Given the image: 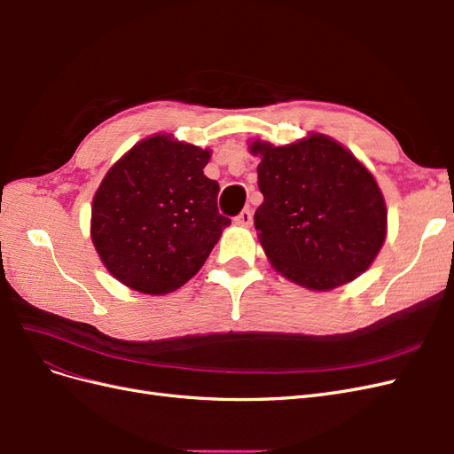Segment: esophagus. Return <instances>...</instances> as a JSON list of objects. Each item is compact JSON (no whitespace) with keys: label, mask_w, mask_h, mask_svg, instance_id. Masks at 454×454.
Returning a JSON list of instances; mask_svg holds the SVG:
<instances>
[{"label":"esophagus","mask_w":454,"mask_h":454,"mask_svg":"<svg viewBox=\"0 0 454 454\" xmlns=\"http://www.w3.org/2000/svg\"><path fill=\"white\" fill-rule=\"evenodd\" d=\"M235 223L242 225V227H250L252 225V210H242L237 217H235Z\"/></svg>","instance_id":"1"}]
</instances>
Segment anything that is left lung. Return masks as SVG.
<instances>
[{
  "mask_svg": "<svg viewBox=\"0 0 454 454\" xmlns=\"http://www.w3.org/2000/svg\"><path fill=\"white\" fill-rule=\"evenodd\" d=\"M263 202L254 223L274 270L314 292L358 278L387 240L388 212L365 164L320 132L287 145L254 140Z\"/></svg>",
  "mask_w": 454,
  "mask_h": 454,
  "instance_id": "1",
  "label": "left lung"
}]
</instances>
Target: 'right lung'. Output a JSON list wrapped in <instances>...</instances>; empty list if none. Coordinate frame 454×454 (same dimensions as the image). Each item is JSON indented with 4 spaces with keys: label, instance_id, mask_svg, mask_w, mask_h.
<instances>
[{
    "label": "right lung",
    "instance_id": "obj_1",
    "mask_svg": "<svg viewBox=\"0 0 454 454\" xmlns=\"http://www.w3.org/2000/svg\"><path fill=\"white\" fill-rule=\"evenodd\" d=\"M212 151L153 134L129 149L96 189L90 239L104 267L134 292H176L204 265L231 219L217 212Z\"/></svg>",
    "mask_w": 454,
    "mask_h": 454
}]
</instances>
